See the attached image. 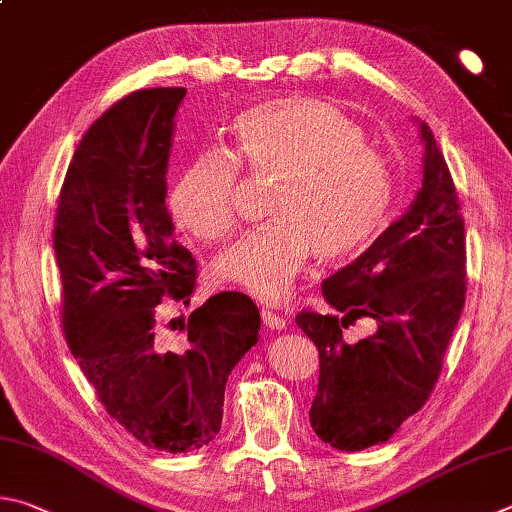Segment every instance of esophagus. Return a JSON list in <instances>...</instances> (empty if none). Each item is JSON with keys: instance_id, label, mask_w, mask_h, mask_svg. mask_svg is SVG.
I'll use <instances>...</instances> for the list:
<instances>
[{"instance_id": "obj_1", "label": "esophagus", "mask_w": 512, "mask_h": 512, "mask_svg": "<svg viewBox=\"0 0 512 512\" xmlns=\"http://www.w3.org/2000/svg\"><path fill=\"white\" fill-rule=\"evenodd\" d=\"M262 320H264L268 329H275V331L286 329V320L282 318V315H277V313L268 311V309H262Z\"/></svg>"}]
</instances>
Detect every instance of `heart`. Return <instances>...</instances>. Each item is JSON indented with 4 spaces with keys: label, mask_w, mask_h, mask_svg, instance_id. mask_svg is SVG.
<instances>
[{
    "label": "heart",
    "mask_w": 512,
    "mask_h": 512,
    "mask_svg": "<svg viewBox=\"0 0 512 512\" xmlns=\"http://www.w3.org/2000/svg\"><path fill=\"white\" fill-rule=\"evenodd\" d=\"M232 156L197 154L167 192L174 224L194 239L221 241L237 226L239 167L262 179L271 219L221 253L212 273L264 302H280L318 253L356 255L383 228L394 174L387 156L331 102L288 96L232 120Z\"/></svg>",
    "instance_id": "heart-1"
}]
</instances>
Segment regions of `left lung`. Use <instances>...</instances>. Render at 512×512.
Listing matches in <instances>:
<instances>
[{"mask_svg":"<svg viewBox=\"0 0 512 512\" xmlns=\"http://www.w3.org/2000/svg\"><path fill=\"white\" fill-rule=\"evenodd\" d=\"M421 127L423 185L365 253L322 282L340 315L297 313L320 353L311 427L331 448L356 452L389 441L425 405L466 302L461 206L432 129ZM360 317L374 337L349 346L341 331Z\"/></svg>","mask_w":512,"mask_h":512,"instance_id":"left-lung-1","label":"left lung"}]
</instances>
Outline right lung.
<instances>
[{"mask_svg": "<svg viewBox=\"0 0 512 512\" xmlns=\"http://www.w3.org/2000/svg\"><path fill=\"white\" fill-rule=\"evenodd\" d=\"M183 98V87H159L111 105L73 154L53 228L73 358L111 418L172 454L215 439L230 371L262 322L248 295L224 291L190 313L179 345L156 329L163 297L190 304L197 284L165 206Z\"/></svg>", "mask_w": 512, "mask_h": 512, "instance_id": "1", "label": "right lung"}]
</instances>
